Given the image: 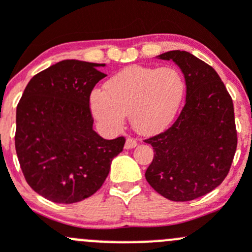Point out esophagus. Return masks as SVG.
Here are the masks:
<instances>
[{
	"mask_svg": "<svg viewBox=\"0 0 252 252\" xmlns=\"http://www.w3.org/2000/svg\"><path fill=\"white\" fill-rule=\"evenodd\" d=\"M136 145H138V141L135 140L134 138H126V149H133V147H135Z\"/></svg>",
	"mask_w": 252,
	"mask_h": 252,
	"instance_id": "obj_1",
	"label": "esophagus"
}]
</instances>
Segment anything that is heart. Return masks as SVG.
<instances>
[{
  "instance_id": "b5f03b06",
  "label": "heart",
  "mask_w": 252,
  "mask_h": 252,
  "mask_svg": "<svg viewBox=\"0 0 252 252\" xmlns=\"http://www.w3.org/2000/svg\"><path fill=\"white\" fill-rule=\"evenodd\" d=\"M185 89L184 77L177 68L131 65L106 81L105 93L91 94V111L107 130H121L129 114L138 133L152 135L173 122Z\"/></svg>"
}]
</instances>
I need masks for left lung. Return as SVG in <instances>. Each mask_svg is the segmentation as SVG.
I'll use <instances>...</instances> for the list:
<instances>
[{"label":"left lung","instance_id":"left-lung-1","mask_svg":"<svg viewBox=\"0 0 252 252\" xmlns=\"http://www.w3.org/2000/svg\"><path fill=\"white\" fill-rule=\"evenodd\" d=\"M158 58L182 69L187 98L172 126L145 140L155 152L145 178L166 199L190 201L212 191L229 172L238 144L234 106L220 75L204 61L179 50Z\"/></svg>","mask_w":252,"mask_h":252}]
</instances>
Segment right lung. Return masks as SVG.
<instances>
[{"label": "right lung", "mask_w": 252, "mask_h": 252, "mask_svg": "<svg viewBox=\"0 0 252 252\" xmlns=\"http://www.w3.org/2000/svg\"><path fill=\"white\" fill-rule=\"evenodd\" d=\"M105 64L64 60L37 73L17 106L16 151L34 191L57 204L95 194L123 151V136L106 140L93 129L90 95Z\"/></svg>", "instance_id": "1"}]
</instances>
